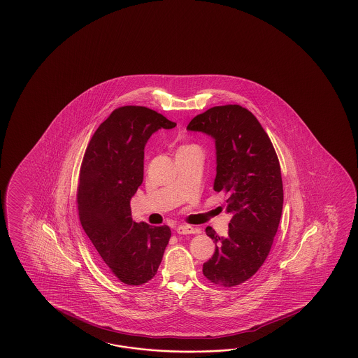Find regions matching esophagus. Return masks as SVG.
<instances>
[{
	"label": "esophagus",
	"mask_w": 358,
	"mask_h": 358,
	"mask_svg": "<svg viewBox=\"0 0 358 358\" xmlns=\"http://www.w3.org/2000/svg\"><path fill=\"white\" fill-rule=\"evenodd\" d=\"M176 231L179 234H193V233H196V229L193 228L192 225H179L176 228Z\"/></svg>",
	"instance_id": "34e87169"
}]
</instances>
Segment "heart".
I'll return each mask as SVG.
<instances>
[{
    "instance_id": "heart-1",
    "label": "heart",
    "mask_w": 358,
    "mask_h": 358,
    "mask_svg": "<svg viewBox=\"0 0 358 358\" xmlns=\"http://www.w3.org/2000/svg\"><path fill=\"white\" fill-rule=\"evenodd\" d=\"M189 147H193V145H182L180 150H185V148H189Z\"/></svg>"
}]
</instances>
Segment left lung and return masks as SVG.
<instances>
[{
  "label": "left lung",
  "instance_id": "8db88e82",
  "mask_svg": "<svg viewBox=\"0 0 358 358\" xmlns=\"http://www.w3.org/2000/svg\"><path fill=\"white\" fill-rule=\"evenodd\" d=\"M187 130L213 138V190L227 193L231 215L228 236L206 229L216 248L202 271L213 284L234 287L257 273L274 242L282 211L279 160L259 120L239 105L208 108L193 117Z\"/></svg>",
  "mask_w": 358,
  "mask_h": 358
}]
</instances>
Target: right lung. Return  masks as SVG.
Segmentation results:
<instances>
[{"mask_svg": "<svg viewBox=\"0 0 358 358\" xmlns=\"http://www.w3.org/2000/svg\"><path fill=\"white\" fill-rule=\"evenodd\" d=\"M176 122L142 106L116 108L94 131L78 185L79 220L103 266L120 282L141 285L160 266L170 228L136 222L130 199L143 182L145 147Z\"/></svg>", "mask_w": 358, "mask_h": 358, "instance_id": "obj_1", "label": "right lung"}]
</instances>
